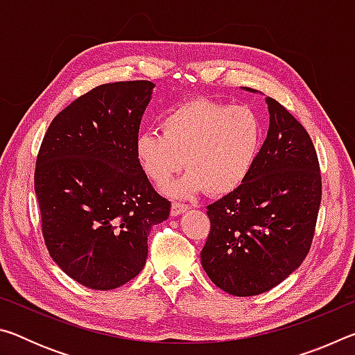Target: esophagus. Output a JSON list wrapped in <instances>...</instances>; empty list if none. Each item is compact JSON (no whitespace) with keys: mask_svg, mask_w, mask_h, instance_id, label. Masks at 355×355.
Masks as SVG:
<instances>
[{"mask_svg":"<svg viewBox=\"0 0 355 355\" xmlns=\"http://www.w3.org/2000/svg\"><path fill=\"white\" fill-rule=\"evenodd\" d=\"M188 211V207L183 205V203H172V208H171V214L172 216H180Z\"/></svg>","mask_w":355,"mask_h":355,"instance_id":"1","label":"esophagus"}]
</instances>
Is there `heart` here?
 Instances as JSON below:
<instances>
[{
    "label": "heart",
    "mask_w": 355,
    "mask_h": 355,
    "mask_svg": "<svg viewBox=\"0 0 355 355\" xmlns=\"http://www.w3.org/2000/svg\"><path fill=\"white\" fill-rule=\"evenodd\" d=\"M161 130L137 135L136 158L156 184H166L186 164L189 171L164 188L178 199L207 189L214 196L235 191L248 178L263 137L250 107L205 98L173 107L161 119Z\"/></svg>",
    "instance_id": "obj_1"
}]
</instances>
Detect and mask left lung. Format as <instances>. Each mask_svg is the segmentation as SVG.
<instances>
[{"mask_svg": "<svg viewBox=\"0 0 355 355\" xmlns=\"http://www.w3.org/2000/svg\"><path fill=\"white\" fill-rule=\"evenodd\" d=\"M264 101L266 139L248 178L208 205L211 230L200 252L213 284L239 297L269 291L296 271L309 254L321 203L309 133L279 101Z\"/></svg>", "mask_w": 355, "mask_h": 355, "instance_id": "left-lung-1", "label": "left lung"}]
</instances>
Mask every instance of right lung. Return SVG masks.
<instances>
[{"label": "right lung", "instance_id": "1", "mask_svg": "<svg viewBox=\"0 0 355 355\" xmlns=\"http://www.w3.org/2000/svg\"><path fill=\"white\" fill-rule=\"evenodd\" d=\"M155 84H103L53 119L34 173L46 249L92 290H114L146 266L147 235L171 202L150 184L135 142Z\"/></svg>", "mask_w": 355, "mask_h": 355}]
</instances>
